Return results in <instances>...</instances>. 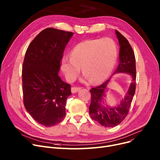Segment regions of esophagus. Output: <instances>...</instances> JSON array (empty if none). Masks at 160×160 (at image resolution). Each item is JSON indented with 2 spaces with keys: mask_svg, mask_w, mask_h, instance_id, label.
Returning a JSON list of instances; mask_svg holds the SVG:
<instances>
[{
  "mask_svg": "<svg viewBox=\"0 0 160 160\" xmlns=\"http://www.w3.org/2000/svg\"><path fill=\"white\" fill-rule=\"evenodd\" d=\"M81 89L80 88H78V87H72L71 88V92L72 93H77L78 91H79Z\"/></svg>",
  "mask_w": 160,
  "mask_h": 160,
  "instance_id": "esophagus-1",
  "label": "esophagus"
}]
</instances>
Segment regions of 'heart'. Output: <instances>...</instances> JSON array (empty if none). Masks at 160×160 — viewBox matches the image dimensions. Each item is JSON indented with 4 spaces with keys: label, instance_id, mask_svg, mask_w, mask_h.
<instances>
[{
    "label": "heart",
    "instance_id": "obj_1",
    "mask_svg": "<svg viewBox=\"0 0 160 160\" xmlns=\"http://www.w3.org/2000/svg\"><path fill=\"white\" fill-rule=\"evenodd\" d=\"M117 58V47L110 38L88 39L71 50V58L63 57L62 69L67 79L73 81L80 71L92 83L104 81L113 71Z\"/></svg>",
    "mask_w": 160,
    "mask_h": 160
}]
</instances>
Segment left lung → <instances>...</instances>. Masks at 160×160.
<instances>
[{"label":"left lung","instance_id":"1","mask_svg":"<svg viewBox=\"0 0 160 160\" xmlns=\"http://www.w3.org/2000/svg\"><path fill=\"white\" fill-rule=\"evenodd\" d=\"M120 45L119 63L113 74L117 72H127L130 74L133 78L128 93L122 100L120 105L113 108H102L100 101L110 79L104 82L99 86L91 88V104L89 108V115L92 119L98 122L105 127H113L120 124L127 116L130 108L132 99L136 91V58L134 52L127 38L115 30Z\"/></svg>","mask_w":160,"mask_h":160}]
</instances>
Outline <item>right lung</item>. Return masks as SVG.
I'll return each mask as SVG.
<instances>
[{
  "instance_id": "right-lung-1",
  "label": "right lung",
  "mask_w": 160,
  "mask_h": 160,
  "mask_svg": "<svg viewBox=\"0 0 160 160\" xmlns=\"http://www.w3.org/2000/svg\"><path fill=\"white\" fill-rule=\"evenodd\" d=\"M74 34L52 28L41 31L29 45L22 69L23 103L38 123L52 127L65 116L71 86L58 75L66 45Z\"/></svg>"
}]
</instances>
